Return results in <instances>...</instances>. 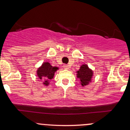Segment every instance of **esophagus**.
<instances>
[{
	"label": "esophagus",
	"instance_id": "obj_1",
	"mask_svg": "<svg viewBox=\"0 0 130 130\" xmlns=\"http://www.w3.org/2000/svg\"><path fill=\"white\" fill-rule=\"evenodd\" d=\"M63 68H65V69H68V65H66V64H65V65H63Z\"/></svg>",
	"mask_w": 130,
	"mask_h": 130
}]
</instances>
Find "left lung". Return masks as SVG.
Masks as SVG:
<instances>
[{
	"mask_svg": "<svg viewBox=\"0 0 130 130\" xmlns=\"http://www.w3.org/2000/svg\"><path fill=\"white\" fill-rule=\"evenodd\" d=\"M77 78L80 79V83L82 86L88 85L91 81L93 72L86 64H83L80 67V68L76 72Z\"/></svg>",
	"mask_w": 130,
	"mask_h": 130,
	"instance_id": "8db88e82",
	"label": "left lung"
}]
</instances>
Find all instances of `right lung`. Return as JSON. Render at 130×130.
I'll list each match as a JSON object with an SVG mask.
<instances>
[{"mask_svg": "<svg viewBox=\"0 0 130 130\" xmlns=\"http://www.w3.org/2000/svg\"><path fill=\"white\" fill-rule=\"evenodd\" d=\"M58 69V67H52L49 62H44L37 70V75L39 79L43 81V85L48 86L50 79L54 78L55 72Z\"/></svg>", "mask_w": 130, "mask_h": 130, "instance_id": "1", "label": "right lung"}]
</instances>
